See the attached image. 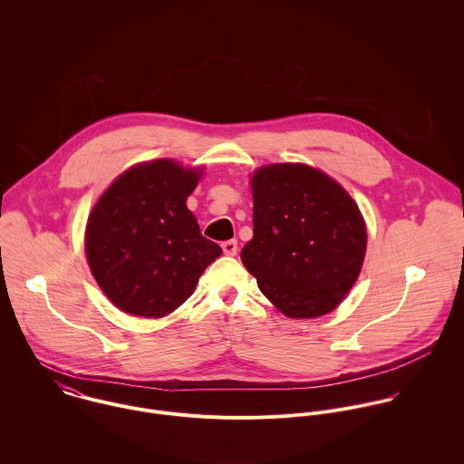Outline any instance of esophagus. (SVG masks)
I'll return each mask as SVG.
<instances>
[{"label":"esophagus","mask_w":464,"mask_h":464,"mask_svg":"<svg viewBox=\"0 0 464 464\" xmlns=\"http://www.w3.org/2000/svg\"><path fill=\"white\" fill-rule=\"evenodd\" d=\"M221 248H223V254H225V256H236V254H237V241H236V239L225 241V243L221 245Z\"/></svg>","instance_id":"obj_1"}]
</instances>
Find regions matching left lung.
Returning <instances> with one entry per match:
<instances>
[{
    "mask_svg": "<svg viewBox=\"0 0 464 464\" xmlns=\"http://www.w3.org/2000/svg\"><path fill=\"white\" fill-rule=\"evenodd\" d=\"M254 237L241 261L287 318L332 313L353 287L366 256V223L348 191L302 162L257 168L250 177Z\"/></svg>",
    "mask_w": 464,
    "mask_h": 464,
    "instance_id": "obj_1",
    "label": "left lung"
}]
</instances>
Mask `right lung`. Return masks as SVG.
<instances>
[{
    "mask_svg": "<svg viewBox=\"0 0 464 464\" xmlns=\"http://www.w3.org/2000/svg\"><path fill=\"white\" fill-rule=\"evenodd\" d=\"M203 169L173 159L133 164L91 208L83 237L87 265L120 311L153 320L171 314L221 256L188 208Z\"/></svg>",
    "mask_w": 464,
    "mask_h": 464,
    "instance_id": "1",
    "label": "right lung"
}]
</instances>
